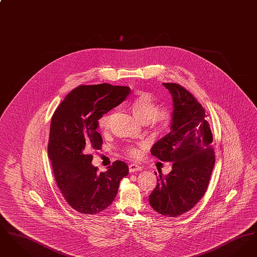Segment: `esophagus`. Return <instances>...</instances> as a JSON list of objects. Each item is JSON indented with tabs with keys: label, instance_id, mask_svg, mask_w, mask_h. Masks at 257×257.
<instances>
[{
	"label": "esophagus",
	"instance_id": "34e87169",
	"mask_svg": "<svg viewBox=\"0 0 257 257\" xmlns=\"http://www.w3.org/2000/svg\"><path fill=\"white\" fill-rule=\"evenodd\" d=\"M129 171H130V172L143 171V167H141L138 164H130L129 165Z\"/></svg>",
	"mask_w": 257,
	"mask_h": 257
}]
</instances>
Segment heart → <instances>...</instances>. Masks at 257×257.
I'll list each match as a JSON object with an SVG mask.
<instances>
[{
  "instance_id": "heart-1",
  "label": "heart",
  "mask_w": 257,
  "mask_h": 257,
  "mask_svg": "<svg viewBox=\"0 0 257 257\" xmlns=\"http://www.w3.org/2000/svg\"><path fill=\"white\" fill-rule=\"evenodd\" d=\"M129 108L134 113L136 118L142 123H147L153 126L163 127L169 122L171 118V110L167 107L157 108V103L154 97L147 93L141 92L136 95L129 103ZM111 114L104 115L100 121L99 125L102 129L106 130L110 126ZM146 146L145 144L139 147H128L127 152L133 157H140L142 150L141 148Z\"/></svg>"
}]
</instances>
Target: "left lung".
Here are the masks:
<instances>
[{
  "instance_id": "8db88e82",
  "label": "left lung",
  "mask_w": 257,
  "mask_h": 257,
  "mask_svg": "<svg viewBox=\"0 0 257 257\" xmlns=\"http://www.w3.org/2000/svg\"><path fill=\"white\" fill-rule=\"evenodd\" d=\"M163 86L172 98L171 132L154 144L151 154L172 163V169L167 175L160 174L149 203L161 215L174 218L191 210L204 196L215 153L203 107L182 86L172 83Z\"/></svg>"
}]
</instances>
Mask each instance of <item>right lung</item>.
Instances as JSON below:
<instances>
[{"label": "right lung", "mask_w": 257, "mask_h": 257, "mask_svg": "<svg viewBox=\"0 0 257 257\" xmlns=\"http://www.w3.org/2000/svg\"><path fill=\"white\" fill-rule=\"evenodd\" d=\"M130 93L128 86L110 84L78 86L52 116L48 155L55 179L64 199L79 213L95 215L109 207L129 173L122 161L98 172L88 152L100 149L103 143L98 120Z\"/></svg>", "instance_id": "right-lung-1"}]
</instances>
